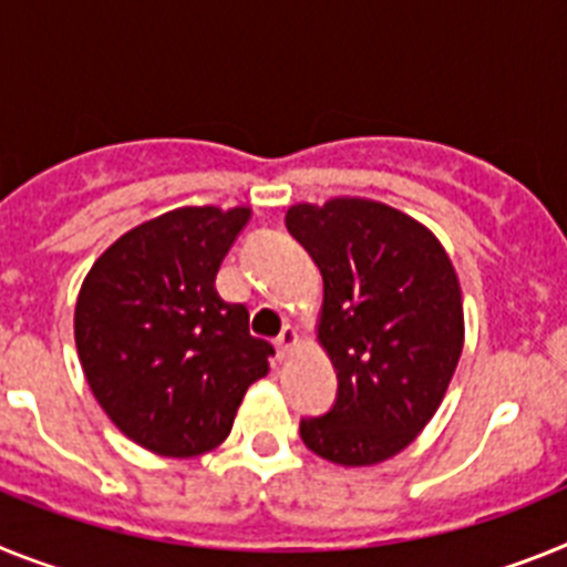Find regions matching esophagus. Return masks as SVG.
<instances>
[{
    "instance_id": "esophagus-1",
    "label": "esophagus",
    "mask_w": 567,
    "mask_h": 567,
    "mask_svg": "<svg viewBox=\"0 0 567 567\" xmlns=\"http://www.w3.org/2000/svg\"><path fill=\"white\" fill-rule=\"evenodd\" d=\"M297 342H299L297 328H290V324H285L282 333H279V337H277V353H279V357H288V353L293 351V348H297Z\"/></svg>"
}]
</instances>
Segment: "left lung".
Segmentation results:
<instances>
[{
    "label": "left lung",
    "mask_w": 567,
    "mask_h": 567,
    "mask_svg": "<svg viewBox=\"0 0 567 567\" xmlns=\"http://www.w3.org/2000/svg\"><path fill=\"white\" fill-rule=\"evenodd\" d=\"M285 225L322 274L319 342L339 379L331 411L299 422V436L344 467L391 460L431 422L460 362L454 265L425 225L382 202H302Z\"/></svg>",
    "instance_id": "left-lung-1"
}]
</instances>
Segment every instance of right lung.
<instances>
[{
    "mask_svg": "<svg viewBox=\"0 0 567 567\" xmlns=\"http://www.w3.org/2000/svg\"><path fill=\"white\" fill-rule=\"evenodd\" d=\"M250 208H176L120 236L87 270L73 313L82 371L111 422L162 456L228 440L236 408L268 373L274 344L216 274Z\"/></svg>",
    "mask_w": 567,
    "mask_h": 567,
    "instance_id": "right-lung-1",
    "label": "right lung"
}]
</instances>
